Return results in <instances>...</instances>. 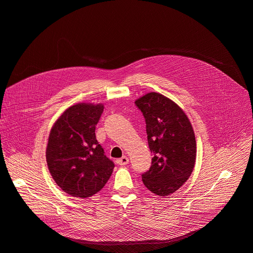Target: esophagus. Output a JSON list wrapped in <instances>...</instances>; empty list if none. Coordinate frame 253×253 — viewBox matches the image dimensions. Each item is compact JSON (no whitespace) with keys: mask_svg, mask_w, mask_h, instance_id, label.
<instances>
[{"mask_svg":"<svg viewBox=\"0 0 253 253\" xmlns=\"http://www.w3.org/2000/svg\"><path fill=\"white\" fill-rule=\"evenodd\" d=\"M127 163H128V158L126 156L117 160V164L120 166H126Z\"/></svg>","mask_w":253,"mask_h":253,"instance_id":"1","label":"esophagus"}]
</instances>
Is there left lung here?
<instances>
[{
	"label": "left lung",
	"mask_w": 253,
	"mask_h": 253,
	"mask_svg": "<svg viewBox=\"0 0 253 253\" xmlns=\"http://www.w3.org/2000/svg\"><path fill=\"white\" fill-rule=\"evenodd\" d=\"M146 124L148 147L153 154L149 169L141 174L151 192L166 196L176 191L190 176L196 156V141L184 112L159 92L135 100Z\"/></svg>",
	"instance_id": "obj_1"
}]
</instances>
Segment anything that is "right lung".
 <instances>
[{"instance_id": "right-lung-1", "label": "right lung", "mask_w": 253, "mask_h": 253, "mask_svg": "<svg viewBox=\"0 0 253 253\" xmlns=\"http://www.w3.org/2000/svg\"><path fill=\"white\" fill-rule=\"evenodd\" d=\"M102 104H77L66 110L50 129L46 164L56 183L75 197H90L102 189L115 164L95 137Z\"/></svg>"}]
</instances>
